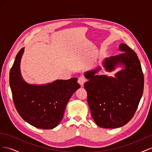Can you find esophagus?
<instances>
[{
    "label": "esophagus",
    "mask_w": 152,
    "mask_h": 152,
    "mask_svg": "<svg viewBox=\"0 0 152 152\" xmlns=\"http://www.w3.org/2000/svg\"><path fill=\"white\" fill-rule=\"evenodd\" d=\"M87 81L86 78L84 76H80L78 78V82L80 86H83V84Z\"/></svg>",
    "instance_id": "esophagus-1"
}]
</instances>
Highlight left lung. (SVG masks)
Segmentation results:
<instances>
[{
    "label": "left lung",
    "mask_w": 152,
    "mask_h": 152,
    "mask_svg": "<svg viewBox=\"0 0 152 152\" xmlns=\"http://www.w3.org/2000/svg\"><path fill=\"white\" fill-rule=\"evenodd\" d=\"M119 49L123 53L106 58L103 63L108 71L114 70L119 63L125 65V69L118 72L116 78L95 75L98 70L85 74L89 79L84 88L91 115L103 128L120 127L129 122L143 93L144 76L136 53L126 44H121Z\"/></svg>",
    "instance_id": "8db88e82"
}]
</instances>
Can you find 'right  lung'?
<instances>
[{
    "instance_id": "obj_1",
    "label": "right lung",
    "mask_w": 152,
    "mask_h": 152,
    "mask_svg": "<svg viewBox=\"0 0 152 152\" xmlns=\"http://www.w3.org/2000/svg\"><path fill=\"white\" fill-rule=\"evenodd\" d=\"M24 48L18 53L10 73V84L16 109L24 121L37 128L51 129L63 118L66 104L80 87L77 78L57 80L44 86L30 85L22 79L20 61Z\"/></svg>"
}]
</instances>
